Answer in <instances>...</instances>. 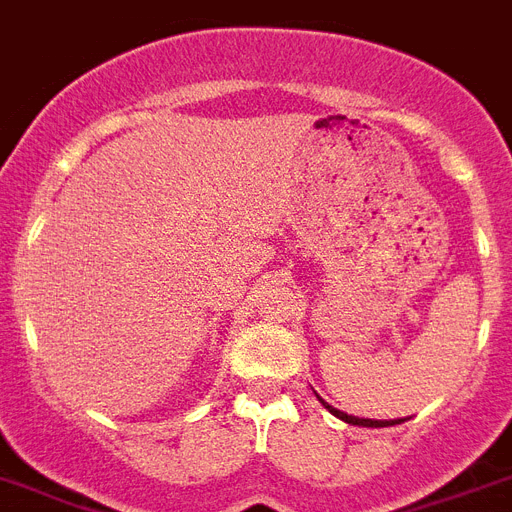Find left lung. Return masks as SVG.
Instances as JSON below:
<instances>
[{
    "label": "left lung",
    "instance_id": "8db88e82",
    "mask_svg": "<svg viewBox=\"0 0 512 512\" xmlns=\"http://www.w3.org/2000/svg\"><path fill=\"white\" fill-rule=\"evenodd\" d=\"M319 400H322V398H319ZM322 403H324V400H322ZM324 408H327V411L332 413V416L340 418V421H345V424H353V426H374V429H377V426H395V424H400V421H405V418H395V421H374V418L348 416V413L337 411V408H332V405H329V403H324Z\"/></svg>",
    "mask_w": 512,
    "mask_h": 512
}]
</instances>
